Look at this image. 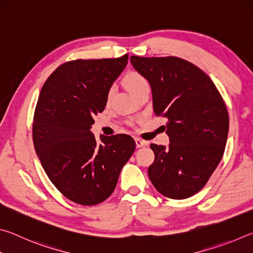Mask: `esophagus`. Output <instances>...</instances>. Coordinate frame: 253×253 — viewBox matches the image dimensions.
<instances>
[{"label": "esophagus", "instance_id": "1", "mask_svg": "<svg viewBox=\"0 0 253 253\" xmlns=\"http://www.w3.org/2000/svg\"><path fill=\"white\" fill-rule=\"evenodd\" d=\"M135 143H136L137 147H144V146H147V145H148V142H146V140L140 139V138H135Z\"/></svg>", "mask_w": 253, "mask_h": 253}]
</instances>
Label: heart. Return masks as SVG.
Listing matches in <instances>:
<instances>
[{"instance_id":"obj_1","label":"heart","mask_w":253,"mask_h":253,"mask_svg":"<svg viewBox=\"0 0 253 253\" xmlns=\"http://www.w3.org/2000/svg\"><path fill=\"white\" fill-rule=\"evenodd\" d=\"M124 84H125L127 90L134 96V93L138 90V89L142 88L145 84H148V83L146 78H145L143 75H140L139 72L129 71L127 72L125 77H124ZM111 93H113V90L110 89L108 93H107V100L110 99Z\"/></svg>"}]
</instances>
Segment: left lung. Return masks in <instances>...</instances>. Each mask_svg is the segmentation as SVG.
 Returning <instances> with one entry per match:
<instances>
[{
  "label": "left lung",
  "instance_id": "8db88e82",
  "mask_svg": "<svg viewBox=\"0 0 253 253\" xmlns=\"http://www.w3.org/2000/svg\"><path fill=\"white\" fill-rule=\"evenodd\" d=\"M148 80L156 116L168 118V147L151 144L155 160L148 176L166 198L198 193L217 168L229 132V114L215 84L193 63L177 57L131 55Z\"/></svg>",
  "mask_w": 253,
  "mask_h": 253
}]
</instances>
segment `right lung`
<instances>
[{"mask_svg":"<svg viewBox=\"0 0 253 253\" xmlns=\"http://www.w3.org/2000/svg\"><path fill=\"white\" fill-rule=\"evenodd\" d=\"M127 61L128 54L72 60L57 68L40 91L34 148L50 181L75 203L96 205L108 199L136 148L128 135H101L97 140L90 131L93 116L104 111L107 93Z\"/></svg>","mask_w":253,"mask_h":253,"instance_id":"obj_1","label":"right lung"}]
</instances>
